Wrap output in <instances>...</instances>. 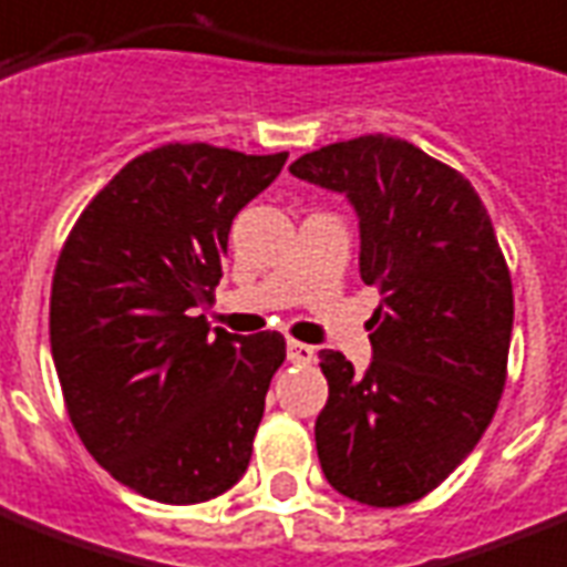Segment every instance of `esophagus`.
Instances as JSON below:
<instances>
[{
    "label": "esophagus",
    "mask_w": 567,
    "mask_h": 567,
    "mask_svg": "<svg viewBox=\"0 0 567 567\" xmlns=\"http://www.w3.org/2000/svg\"><path fill=\"white\" fill-rule=\"evenodd\" d=\"M287 357L292 364H310L316 359V350L310 344H303V341H289Z\"/></svg>",
    "instance_id": "1"
}]
</instances>
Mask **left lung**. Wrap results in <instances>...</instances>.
<instances>
[{
    "instance_id": "obj_1",
    "label": "left lung",
    "mask_w": 567,
    "mask_h": 567,
    "mask_svg": "<svg viewBox=\"0 0 567 567\" xmlns=\"http://www.w3.org/2000/svg\"><path fill=\"white\" fill-rule=\"evenodd\" d=\"M289 171L348 194L359 272L382 295L364 377L339 350L318 353L324 478L368 507L420 502L478 446L507 382L513 280L493 219L463 173L385 133L303 153Z\"/></svg>"
}]
</instances>
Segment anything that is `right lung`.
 <instances>
[{
  "instance_id": "right-lung-1",
  "label": "right lung",
  "mask_w": 567,
  "mask_h": 567,
  "mask_svg": "<svg viewBox=\"0 0 567 567\" xmlns=\"http://www.w3.org/2000/svg\"><path fill=\"white\" fill-rule=\"evenodd\" d=\"M289 153L162 144L92 196L60 249L49 333L86 452L158 504H203L249 470L280 333L231 336L194 316L214 301L231 219Z\"/></svg>"
}]
</instances>
